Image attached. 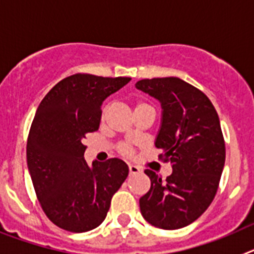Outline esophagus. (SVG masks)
<instances>
[{"mask_svg":"<svg viewBox=\"0 0 254 254\" xmlns=\"http://www.w3.org/2000/svg\"><path fill=\"white\" fill-rule=\"evenodd\" d=\"M128 170H129V174H131V176H133V174H137V173L141 172L140 168L136 167V165H129Z\"/></svg>","mask_w":254,"mask_h":254,"instance_id":"esophagus-1","label":"esophagus"}]
</instances>
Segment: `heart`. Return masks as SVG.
<instances>
[{
	"instance_id": "heart-1",
	"label": "heart",
	"mask_w": 254,
	"mask_h": 254,
	"mask_svg": "<svg viewBox=\"0 0 254 254\" xmlns=\"http://www.w3.org/2000/svg\"><path fill=\"white\" fill-rule=\"evenodd\" d=\"M141 107H149V104L140 102L136 104V108H134V109H137V108H141ZM104 113L105 111H103V117H104ZM118 151H120L122 155L128 156V155H132V147L128 146V145H126V143H122V145H120V147H118Z\"/></svg>"
}]
</instances>
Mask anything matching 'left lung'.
<instances>
[{
  "mask_svg": "<svg viewBox=\"0 0 254 254\" xmlns=\"http://www.w3.org/2000/svg\"><path fill=\"white\" fill-rule=\"evenodd\" d=\"M136 87L160 102L155 146L163 151L159 158L173 164L165 181L145 170L151 187L140 198L141 214L156 228H185L207 210L217 192L225 164L219 116L202 91L178 77L145 78Z\"/></svg>",
  "mask_w": 254,
  "mask_h": 254,
  "instance_id": "obj_1",
  "label": "left lung"
}]
</instances>
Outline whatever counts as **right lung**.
I'll return each instance as SVG.
<instances>
[{"label": "right lung", "mask_w": 254, "mask_h": 254, "mask_svg": "<svg viewBox=\"0 0 254 254\" xmlns=\"http://www.w3.org/2000/svg\"><path fill=\"white\" fill-rule=\"evenodd\" d=\"M129 80L76 73L52 87L38 107L28 168L44 214L58 228L84 233L99 226L128 176L127 164L117 158L89 167L82 141L99 128L103 102Z\"/></svg>", "instance_id": "1"}]
</instances>
